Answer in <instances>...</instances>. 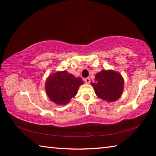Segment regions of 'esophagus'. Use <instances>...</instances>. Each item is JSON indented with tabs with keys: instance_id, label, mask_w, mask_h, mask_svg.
<instances>
[{
	"instance_id": "obj_1",
	"label": "esophagus",
	"mask_w": 156,
	"mask_h": 156,
	"mask_svg": "<svg viewBox=\"0 0 156 156\" xmlns=\"http://www.w3.org/2000/svg\"><path fill=\"white\" fill-rule=\"evenodd\" d=\"M84 82H85L87 84H89V83H90V78H86L84 79Z\"/></svg>"
}]
</instances>
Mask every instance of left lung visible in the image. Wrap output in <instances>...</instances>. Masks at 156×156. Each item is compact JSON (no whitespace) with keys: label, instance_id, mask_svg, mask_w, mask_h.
<instances>
[{"label":"left lung","instance_id":"obj_1","mask_svg":"<svg viewBox=\"0 0 156 156\" xmlns=\"http://www.w3.org/2000/svg\"><path fill=\"white\" fill-rule=\"evenodd\" d=\"M98 98L108 102H115L121 97L124 88V80L119 73L102 69L95 76L91 83Z\"/></svg>","mask_w":156,"mask_h":156}]
</instances>
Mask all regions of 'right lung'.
Here are the masks:
<instances>
[{"label":"right lung","mask_w":156,"mask_h":156,"mask_svg":"<svg viewBox=\"0 0 156 156\" xmlns=\"http://www.w3.org/2000/svg\"><path fill=\"white\" fill-rule=\"evenodd\" d=\"M80 77L60 71L52 74L45 82V90L48 98L59 105H66L76 95L79 87L83 84Z\"/></svg>","instance_id":"obj_1"}]
</instances>
